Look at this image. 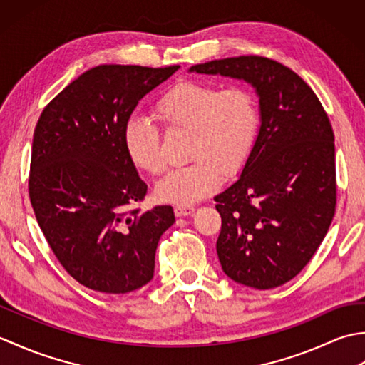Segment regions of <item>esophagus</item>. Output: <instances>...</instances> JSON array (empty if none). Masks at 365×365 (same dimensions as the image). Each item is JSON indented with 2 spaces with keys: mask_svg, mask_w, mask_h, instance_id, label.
Instances as JSON below:
<instances>
[{
  "mask_svg": "<svg viewBox=\"0 0 365 365\" xmlns=\"http://www.w3.org/2000/svg\"><path fill=\"white\" fill-rule=\"evenodd\" d=\"M192 212H195V207L192 205H177L174 208L175 216H187V215H191Z\"/></svg>",
  "mask_w": 365,
  "mask_h": 365,
  "instance_id": "1",
  "label": "esophagus"
}]
</instances>
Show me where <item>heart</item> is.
<instances>
[{
	"label": "heart",
	"instance_id": "heart-1",
	"mask_svg": "<svg viewBox=\"0 0 365 365\" xmlns=\"http://www.w3.org/2000/svg\"><path fill=\"white\" fill-rule=\"evenodd\" d=\"M153 118L168 131H188L190 166L169 173L157 185L163 202L190 205L222 183L224 174L243 168L257 139L260 113L254 94L243 86L218 89L212 84L185 81L165 92L153 106ZM125 150L130 161L147 174L165 170L160 135L150 122L127 123Z\"/></svg>",
	"mask_w": 365,
	"mask_h": 365
}]
</instances>
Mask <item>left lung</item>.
I'll return each mask as SVG.
<instances>
[{"mask_svg":"<svg viewBox=\"0 0 365 365\" xmlns=\"http://www.w3.org/2000/svg\"><path fill=\"white\" fill-rule=\"evenodd\" d=\"M190 72L245 80L259 96L254 149L238 180L215 196L222 221L216 252L232 281L274 289L307 265L336 212L328 114L307 83L273 59H216Z\"/></svg>","mask_w":365,"mask_h":365,"instance_id":"obj_1","label":"left lung"}]
</instances>
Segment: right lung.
Listing matches in <instances>:
<instances>
[{
	"label": "right lung",
	"instance_id": "right-lung-1",
	"mask_svg": "<svg viewBox=\"0 0 365 365\" xmlns=\"http://www.w3.org/2000/svg\"><path fill=\"white\" fill-rule=\"evenodd\" d=\"M180 66H97L45 106L34 130L29 199L61 265L102 293L152 281L160 237L175 221L170 205L141 212L147 192L130 161L125 127L139 100Z\"/></svg>",
	"mask_w": 365,
	"mask_h": 365
}]
</instances>
